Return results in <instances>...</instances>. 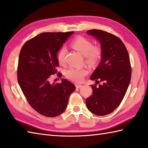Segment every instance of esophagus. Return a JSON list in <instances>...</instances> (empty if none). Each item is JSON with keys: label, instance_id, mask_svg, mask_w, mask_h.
<instances>
[{"label": "esophagus", "instance_id": "1", "mask_svg": "<svg viewBox=\"0 0 148 148\" xmlns=\"http://www.w3.org/2000/svg\"><path fill=\"white\" fill-rule=\"evenodd\" d=\"M75 87H76L77 88H79L82 87V85L80 84H75Z\"/></svg>", "mask_w": 148, "mask_h": 148}]
</instances>
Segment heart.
<instances>
[{"mask_svg":"<svg viewBox=\"0 0 148 148\" xmlns=\"http://www.w3.org/2000/svg\"><path fill=\"white\" fill-rule=\"evenodd\" d=\"M71 46L75 50L80 52L85 56V61L89 64L97 63L101 56V49L99 46H93L92 42L88 39L82 37H78L71 42ZM67 54V49L64 46L62 47L58 53V61L60 64L65 63ZM87 71L85 69H78L71 67L66 71V76L75 82H81L84 80Z\"/></svg>","mask_w":148,"mask_h":148,"instance_id":"heart-1","label":"heart"}]
</instances>
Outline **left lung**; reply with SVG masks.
<instances>
[{"instance_id":"obj_1","label":"left lung","mask_w":148,"mask_h":148,"mask_svg":"<svg viewBox=\"0 0 148 148\" xmlns=\"http://www.w3.org/2000/svg\"><path fill=\"white\" fill-rule=\"evenodd\" d=\"M101 44V61L92 74L96 80L92 85L93 93L86 99L87 108L96 115L112 113L122 101L131 79V65L127 49L120 39L101 29L87 31ZM103 83L97 86V82Z\"/></svg>"}]
</instances>
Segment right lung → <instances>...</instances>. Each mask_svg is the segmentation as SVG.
Returning a JSON list of instances; mask_svg holds the SVG:
<instances>
[{
	"mask_svg": "<svg viewBox=\"0 0 148 148\" xmlns=\"http://www.w3.org/2000/svg\"><path fill=\"white\" fill-rule=\"evenodd\" d=\"M74 32L42 33L27 41L19 53L18 81L29 105L38 113L55 117L66 108L75 86L66 79L51 84L57 73V54ZM61 75L58 73V77Z\"/></svg>",
	"mask_w": 148,
	"mask_h": 148,
	"instance_id": "1",
	"label": "right lung"
}]
</instances>
